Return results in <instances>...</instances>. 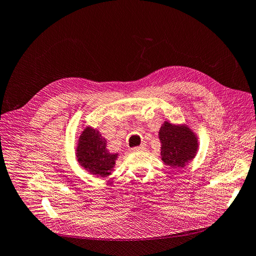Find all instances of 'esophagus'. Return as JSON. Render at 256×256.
Listing matches in <instances>:
<instances>
[{
	"mask_svg": "<svg viewBox=\"0 0 256 256\" xmlns=\"http://www.w3.org/2000/svg\"><path fill=\"white\" fill-rule=\"evenodd\" d=\"M144 150H146V146L144 144L139 146V147H134V148L130 149L132 152H139V151H144Z\"/></svg>",
	"mask_w": 256,
	"mask_h": 256,
	"instance_id": "obj_1",
	"label": "esophagus"
}]
</instances>
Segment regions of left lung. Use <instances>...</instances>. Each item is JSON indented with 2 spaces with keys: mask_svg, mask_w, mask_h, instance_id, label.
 I'll return each mask as SVG.
<instances>
[{
  "mask_svg": "<svg viewBox=\"0 0 256 256\" xmlns=\"http://www.w3.org/2000/svg\"><path fill=\"white\" fill-rule=\"evenodd\" d=\"M160 158L162 162L172 168H183L196 156L198 140L196 134L185 124H174L164 122L158 132Z\"/></svg>",
  "mask_w": 256,
  "mask_h": 256,
  "instance_id": "8db88e82",
  "label": "left lung"
}]
</instances>
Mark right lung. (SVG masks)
I'll use <instances>...</instances> for the list:
<instances>
[{
  "label": "right lung",
  "mask_w": 256,
  "mask_h": 256,
  "mask_svg": "<svg viewBox=\"0 0 256 256\" xmlns=\"http://www.w3.org/2000/svg\"><path fill=\"white\" fill-rule=\"evenodd\" d=\"M76 144L77 162L90 175L107 178L112 174L119 153H112L107 149V140L98 130L84 126Z\"/></svg>",
  "instance_id": "1"
}]
</instances>
